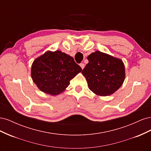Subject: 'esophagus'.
<instances>
[{
	"label": "esophagus",
	"mask_w": 151,
	"mask_h": 151,
	"mask_svg": "<svg viewBox=\"0 0 151 151\" xmlns=\"http://www.w3.org/2000/svg\"><path fill=\"white\" fill-rule=\"evenodd\" d=\"M80 66H81V68L82 69H83V68H84V67H85V64L84 63H80V65H79Z\"/></svg>",
	"instance_id": "1"
}]
</instances>
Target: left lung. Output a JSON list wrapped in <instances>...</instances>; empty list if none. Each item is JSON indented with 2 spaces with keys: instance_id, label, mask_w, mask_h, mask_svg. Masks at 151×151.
<instances>
[{
  "instance_id": "left-lung-1",
  "label": "left lung",
  "mask_w": 151,
  "mask_h": 151,
  "mask_svg": "<svg viewBox=\"0 0 151 151\" xmlns=\"http://www.w3.org/2000/svg\"><path fill=\"white\" fill-rule=\"evenodd\" d=\"M82 74L91 91L106 96L120 88L125 78V65L121 59L96 51L91 53Z\"/></svg>"
}]
</instances>
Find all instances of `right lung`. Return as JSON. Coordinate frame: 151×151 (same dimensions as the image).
<instances>
[{
	"label": "right lung",
	"mask_w": 151,
	"mask_h": 151,
	"mask_svg": "<svg viewBox=\"0 0 151 151\" xmlns=\"http://www.w3.org/2000/svg\"><path fill=\"white\" fill-rule=\"evenodd\" d=\"M82 71L73 57L59 50L47 51L36 58L31 66V76L42 92L56 96L70 84V81Z\"/></svg>",
	"instance_id": "obj_1"
}]
</instances>
